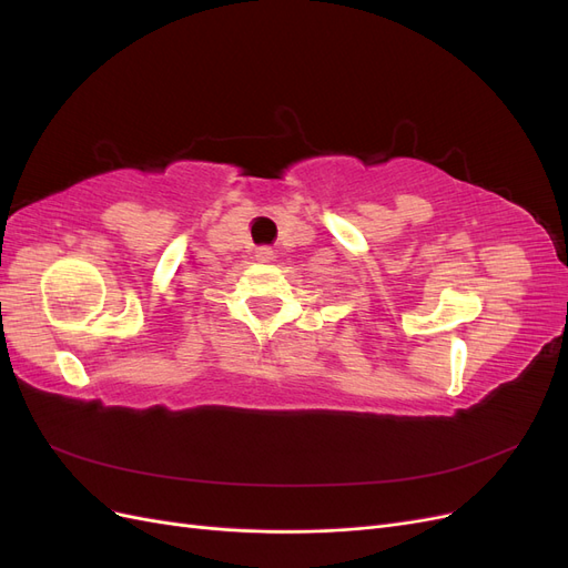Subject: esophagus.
<instances>
[{
    "mask_svg": "<svg viewBox=\"0 0 568 568\" xmlns=\"http://www.w3.org/2000/svg\"><path fill=\"white\" fill-rule=\"evenodd\" d=\"M272 257H274V251H272L270 246H261V248L255 251V261H257V263H270Z\"/></svg>",
    "mask_w": 568,
    "mask_h": 568,
    "instance_id": "obj_1",
    "label": "esophagus"
}]
</instances>
